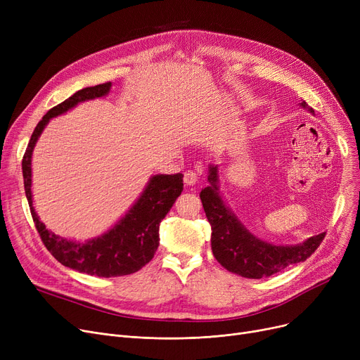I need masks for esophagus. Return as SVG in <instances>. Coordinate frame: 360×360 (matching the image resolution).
<instances>
[{
	"mask_svg": "<svg viewBox=\"0 0 360 360\" xmlns=\"http://www.w3.org/2000/svg\"><path fill=\"white\" fill-rule=\"evenodd\" d=\"M197 181H198V175H197L195 170H185V174H184L185 185H188V186L195 185Z\"/></svg>",
	"mask_w": 360,
	"mask_h": 360,
	"instance_id": "34e87169",
	"label": "esophagus"
}]
</instances>
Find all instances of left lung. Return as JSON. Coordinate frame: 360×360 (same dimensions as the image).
Listing matches in <instances>:
<instances>
[{
    "mask_svg": "<svg viewBox=\"0 0 360 360\" xmlns=\"http://www.w3.org/2000/svg\"><path fill=\"white\" fill-rule=\"evenodd\" d=\"M300 105L305 108L307 102ZM311 112L314 110L311 109ZM209 181L212 185L204 188L200 198L212 226L213 255L226 270L248 278L269 277L285 270L290 264L309 258L326 238V232L319 233L295 247H277L264 242L245 229L224 205L219 195L216 166L210 167Z\"/></svg>",
    "mask_w": 360,
    "mask_h": 360,
    "instance_id": "1",
    "label": "left lung"
}]
</instances>
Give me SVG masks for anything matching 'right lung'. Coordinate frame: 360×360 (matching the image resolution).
<instances>
[{
    "label": "right lung",
    "mask_w": 360,
    "mask_h": 360,
    "mask_svg": "<svg viewBox=\"0 0 360 360\" xmlns=\"http://www.w3.org/2000/svg\"><path fill=\"white\" fill-rule=\"evenodd\" d=\"M109 89L110 82L82 89L75 91L71 98L49 109L36 125L22 162L25 193L29 201L30 214L46 250L63 266L98 277L132 274L143 269L155 257L159 247V224L184 190L182 174L153 176L132 209L109 232L86 243L64 239L45 228L32 205L33 147L51 118L61 115L80 102L105 96Z\"/></svg>",
    "instance_id": "right-lung-1"
}]
</instances>
